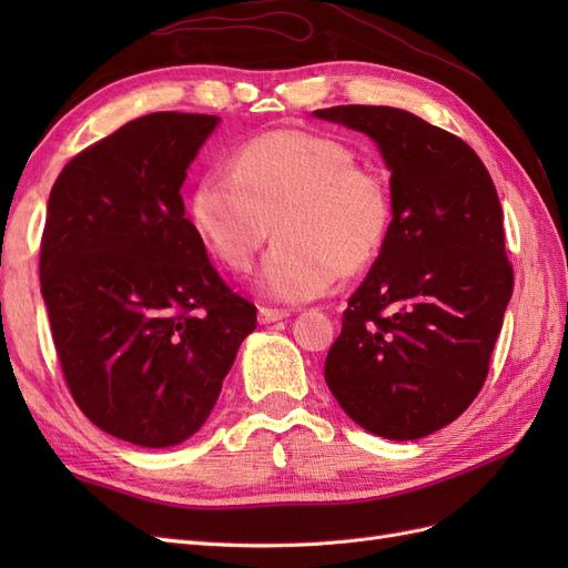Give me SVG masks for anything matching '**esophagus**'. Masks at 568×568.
<instances>
[{"label": "esophagus", "instance_id": "obj_1", "mask_svg": "<svg viewBox=\"0 0 568 568\" xmlns=\"http://www.w3.org/2000/svg\"><path fill=\"white\" fill-rule=\"evenodd\" d=\"M288 311H282V307H257V322L261 324H270V322H280L286 320Z\"/></svg>", "mask_w": 568, "mask_h": 568}]
</instances>
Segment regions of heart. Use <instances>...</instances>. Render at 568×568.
Masks as SVG:
<instances>
[{"instance_id":"heart-1","label":"heart","mask_w":568,"mask_h":568,"mask_svg":"<svg viewBox=\"0 0 568 568\" xmlns=\"http://www.w3.org/2000/svg\"><path fill=\"white\" fill-rule=\"evenodd\" d=\"M217 261L244 272L272 234L257 288L284 303L322 296L338 274L363 272L379 255L393 199L379 168L329 134L277 130L236 151L232 170L203 173L189 201Z\"/></svg>"}]
</instances>
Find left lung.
Instances as JSON below:
<instances>
[{"instance_id": "8db88e82", "label": "left lung", "mask_w": 568, "mask_h": 568, "mask_svg": "<svg viewBox=\"0 0 568 568\" xmlns=\"http://www.w3.org/2000/svg\"><path fill=\"white\" fill-rule=\"evenodd\" d=\"M315 115L372 136L393 199L324 379L365 432L417 440L455 422L488 376L514 288L503 205L476 151L415 113L351 104Z\"/></svg>"}]
</instances>
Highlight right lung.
I'll list each match as a JSON object with an SVG mask.
<instances>
[{
    "instance_id": "1",
    "label": "right lung",
    "mask_w": 568,
    "mask_h": 568,
    "mask_svg": "<svg viewBox=\"0 0 568 568\" xmlns=\"http://www.w3.org/2000/svg\"><path fill=\"white\" fill-rule=\"evenodd\" d=\"M217 123L130 120L65 163L47 203L40 284L65 384L94 426L142 448L199 432L255 329L180 194Z\"/></svg>"
}]
</instances>
